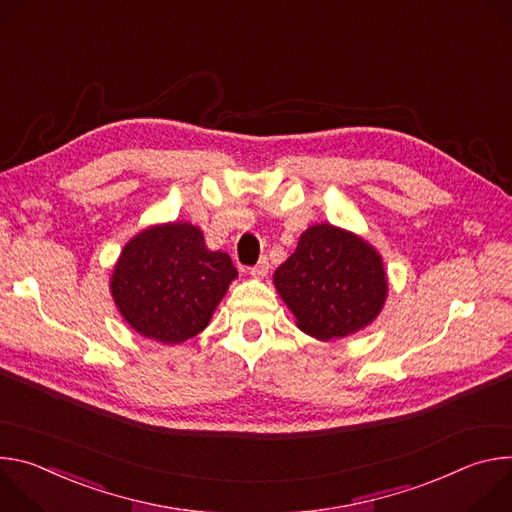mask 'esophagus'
<instances>
[{
    "label": "esophagus",
    "instance_id": "34e87169",
    "mask_svg": "<svg viewBox=\"0 0 512 512\" xmlns=\"http://www.w3.org/2000/svg\"><path fill=\"white\" fill-rule=\"evenodd\" d=\"M268 268H270V266H268V258L264 256V258H260V260H258V264H256V266H252V268H250V274H252V276H256V278H264V276L268 274Z\"/></svg>",
    "mask_w": 512,
    "mask_h": 512
}]
</instances>
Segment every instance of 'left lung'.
Returning <instances> with one entry per match:
<instances>
[{
	"instance_id": "8db88e82",
	"label": "left lung",
	"mask_w": 512,
	"mask_h": 512,
	"mask_svg": "<svg viewBox=\"0 0 512 512\" xmlns=\"http://www.w3.org/2000/svg\"><path fill=\"white\" fill-rule=\"evenodd\" d=\"M274 285L297 317L317 337H346L366 327L386 299V274L374 248L329 223L313 225L295 254L278 266Z\"/></svg>"
}]
</instances>
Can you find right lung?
Returning a JSON list of instances; mask_svg holds the SVG:
<instances>
[{"label":"right lung","instance_id":"right-lung-1","mask_svg":"<svg viewBox=\"0 0 512 512\" xmlns=\"http://www.w3.org/2000/svg\"><path fill=\"white\" fill-rule=\"evenodd\" d=\"M238 276L232 258L211 252L199 227H148L122 252L111 295L124 319L144 337L181 344L203 331Z\"/></svg>","mask_w":512,"mask_h":512}]
</instances>
